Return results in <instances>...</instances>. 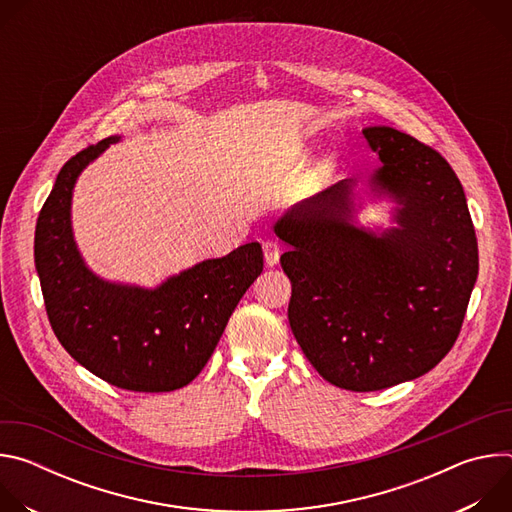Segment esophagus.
Segmentation results:
<instances>
[{
    "label": "esophagus",
    "instance_id": "34e87169",
    "mask_svg": "<svg viewBox=\"0 0 512 512\" xmlns=\"http://www.w3.org/2000/svg\"><path fill=\"white\" fill-rule=\"evenodd\" d=\"M279 245L275 241H265L263 243V257H265V263L269 267H273L277 261H279Z\"/></svg>",
    "mask_w": 512,
    "mask_h": 512
}]
</instances>
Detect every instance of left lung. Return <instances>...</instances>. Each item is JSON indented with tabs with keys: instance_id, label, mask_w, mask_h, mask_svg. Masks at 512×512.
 <instances>
[{
	"instance_id": "8db88e82",
	"label": "left lung",
	"mask_w": 512,
	"mask_h": 512,
	"mask_svg": "<svg viewBox=\"0 0 512 512\" xmlns=\"http://www.w3.org/2000/svg\"><path fill=\"white\" fill-rule=\"evenodd\" d=\"M381 166L356 192L346 178L273 225L289 249L287 318L312 367L348 391H379L429 373L454 346L478 277V243L450 164L415 137L364 127ZM387 199L389 228L357 221Z\"/></svg>"
}]
</instances>
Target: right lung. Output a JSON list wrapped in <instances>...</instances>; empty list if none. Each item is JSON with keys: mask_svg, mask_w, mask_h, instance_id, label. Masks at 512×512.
<instances>
[{"mask_svg": "<svg viewBox=\"0 0 512 512\" xmlns=\"http://www.w3.org/2000/svg\"><path fill=\"white\" fill-rule=\"evenodd\" d=\"M121 135L70 158L46 198L34 261L50 326L64 350L99 379L139 393L186 387L204 369L231 314L263 271L259 243L200 261L156 287L109 281L83 259L72 233L81 172Z\"/></svg>", "mask_w": 512, "mask_h": 512, "instance_id": "obj_1", "label": "right lung"}]
</instances>
